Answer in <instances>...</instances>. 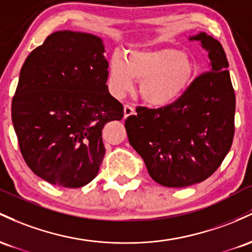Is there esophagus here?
<instances>
[{"instance_id": "1", "label": "esophagus", "mask_w": 252, "mask_h": 252, "mask_svg": "<svg viewBox=\"0 0 252 252\" xmlns=\"http://www.w3.org/2000/svg\"><path fill=\"white\" fill-rule=\"evenodd\" d=\"M134 114V108L132 106H129V104H125L124 106V117L125 118H128L129 115Z\"/></svg>"}]
</instances>
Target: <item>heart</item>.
<instances>
[{
	"label": "heart",
	"mask_w": 252,
	"mask_h": 252,
	"mask_svg": "<svg viewBox=\"0 0 252 252\" xmlns=\"http://www.w3.org/2000/svg\"><path fill=\"white\" fill-rule=\"evenodd\" d=\"M195 71L187 53L171 46L131 50L109 64L111 92L121 97L139 82L140 97L152 107L170 106L182 96Z\"/></svg>",
	"instance_id": "b5f03b06"
}]
</instances>
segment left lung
I'll list each match as a JSON object with an SVG mask.
<instances>
[{
	"instance_id": "8db88e82",
	"label": "left lung",
	"mask_w": 252,
	"mask_h": 252,
	"mask_svg": "<svg viewBox=\"0 0 252 252\" xmlns=\"http://www.w3.org/2000/svg\"><path fill=\"white\" fill-rule=\"evenodd\" d=\"M210 71L197 76L170 106L137 107L125 127L129 144L145 162L151 179L182 188L205 181L230 151L234 135L236 95L221 44L199 33Z\"/></svg>"
}]
</instances>
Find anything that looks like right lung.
Wrapping results in <instances>:
<instances>
[{
	"mask_svg": "<svg viewBox=\"0 0 252 252\" xmlns=\"http://www.w3.org/2000/svg\"><path fill=\"white\" fill-rule=\"evenodd\" d=\"M103 52L98 36L59 31L21 67L13 126L25 162L52 185L80 188L92 182L106 152L103 126L124 117L106 84Z\"/></svg>",
	"mask_w": 252,
	"mask_h": 252,
	"instance_id": "add662e5",
	"label": "right lung"
}]
</instances>
